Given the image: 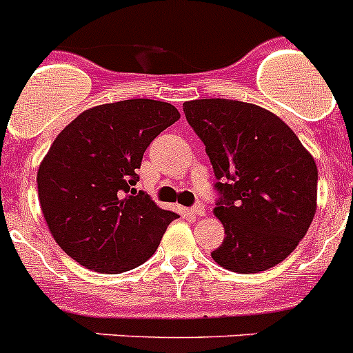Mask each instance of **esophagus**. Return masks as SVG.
Here are the masks:
<instances>
[{"label": "esophagus", "mask_w": 353, "mask_h": 353, "mask_svg": "<svg viewBox=\"0 0 353 353\" xmlns=\"http://www.w3.org/2000/svg\"><path fill=\"white\" fill-rule=\"evenodd\" d=\"M191 214L194 215V217H203L205 214H207V212H205V207L203 205H194V207L191 208Z\"/></svg>", "instance_id": "1"}]
</instances>
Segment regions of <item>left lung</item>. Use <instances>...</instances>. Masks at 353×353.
<instances>
[{
  "instance_id": "left-lung-1",
  "label": "left lung",
  "mask_w": 353,
  "mask_h": 353,
  "mask_svg": "<svg viewBox=\"0 0 353 353\" xmlns=\"http://www.w3.org/2000/svg\"><path fill=\"white\" fill-rule=\"evenodd\" d=\"M183 113L217 179L214 214L226 236L212 258L239 274L281 263L316 212L313 155L281 118L260 105L199 99L185 102Z\"/></svg>"
}]
</instances>
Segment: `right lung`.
Wrapping results in <instances>:
<instances>
[{
  "label": "right lung",
  "mask_w": 353,
  "mask_h": 353,
  "mask_svg": "<svg viewBox=\"0 0 353 353\" xmlns=\"http://www.w3.org/2000/svg\"><path fill=\"white\" fill-rule=\"evenodd\" d=\"M179 118L168 102L132 99L86 109L58 134L37 173L39 199L56 244L77 263L120 274L157 251L179 215L134 189L136 170Z\"/></svg>",
  "instance_id": "obj_1"
}]
</instances>
